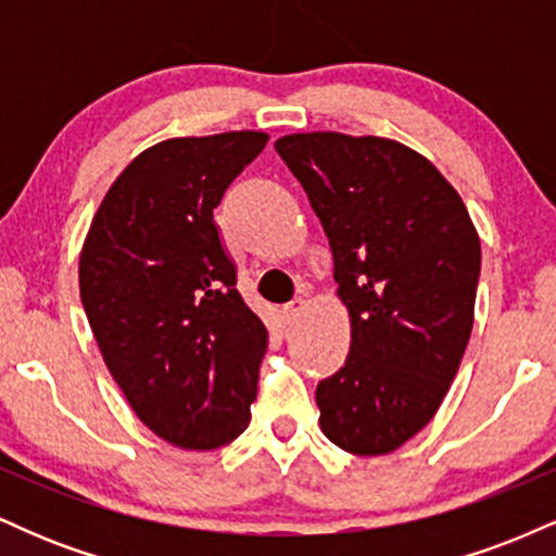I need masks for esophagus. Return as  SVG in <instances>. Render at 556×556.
I'll return each instance as SVG.
<instances>
[{"label": "esophagus", "instance_id": "obj_1", "mask_svg": "<svg viewBox=\"0 0 556 556\" xmlns=\"http://www.w3.org/2000/svg\"><path fill=\"white\" fill-rule=\"evenodd\" d=\"M303 308H305V300L303 298H295V300H290V303H285L282 305V316H285V321L290 324V321H295V318L303 314Z\"/></svg>", "mask_w": 556, "mask_h": 556}]
</instances>
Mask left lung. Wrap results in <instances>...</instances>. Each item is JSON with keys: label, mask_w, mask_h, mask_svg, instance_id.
I'll list each match as a JSON object with an SVG mask.
<instances>
[{"label": "left lung", "mask_w": 556, "mask_h": 556, "mask_svg": "<svg viewBox=\"0 0 556 556\" xmlns=\"http://www.w3.org/2000/svg\"><path fill=\"white\" fill-rule=\"evenodd\" d=\"M308 193L350 311L344 366L318 381V424L353 455H387L450 392L473 329L481 240L457 190L389 138L295 132L274 143Z\"/></svg>", "instance_id": "8db88e82"}]
</instances>
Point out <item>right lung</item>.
<instances>
[{
  "label": "right lung",
  "mask_w": 556,
  "mask_h": 556,
  "mask_svg": "<svg viewBox=\"0 0 556 556\" xmlns=\"http://www.w3.org/2000/svg\"><path fill=\"white\" fill-rule=\"evenodd\" d=\"M266 132L169 138L96 212L80 300L112 379L164 442L214 450L245 431L269 331L238 292L214 208Z\"/></svg>",
  "instance_id": "add662e5"
}]
</instances>
